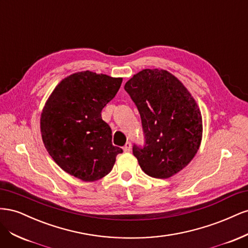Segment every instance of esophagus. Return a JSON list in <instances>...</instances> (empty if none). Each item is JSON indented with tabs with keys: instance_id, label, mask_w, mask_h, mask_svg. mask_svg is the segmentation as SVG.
I'll return each instance as SVG.
<instances>
[{
	"instance_id": "34e87169",
	"label": "esophagus",
	"mask_w": 248,
	"mask_h": 248,
	"mask_svg": "<svg viewBox=\"0 0 248 248\" xmlns=\"http://www.w3.org/2000/svg\"><path fill=\"white\" fill-rule=\"evenodd\" d=\"M123 150H124L125 152H129V151H130V150H131V144H130L129 141L126 142L125 146L123 147Z\"/></svg>"
}]
</instances>
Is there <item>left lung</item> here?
<instances>
[{
	"mask_svg": "<svg viewBox=\"0 0 248 248\" xmlns=\"http://www.w3.org/2000/svg\"><path fill=\"white\" fill-rule=\"evenodd\" d=\"M139 109L145 142L133 155L150 177L167 179L184 169L201 145L202 115L183 84L167 70L144 69L125 84Z\"/></svg>",
	"mask_w": 248,
	"mask_h": 248,
	"instance_id": "left-lung-1",
	"label": "left lung"
}]
</instances>
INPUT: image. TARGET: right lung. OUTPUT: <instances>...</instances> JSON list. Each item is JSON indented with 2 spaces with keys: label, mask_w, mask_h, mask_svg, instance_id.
<instances>
[{
  "label": "right lung",
  "mask_w": 248,
  "mask_h": 248,
  "mask_svg": "<svg viewBox=\"0 0 248 248\" xmlns=\"http://www.w3.org/2000/svg\"><path fill=\"white\" fill-rule=\"evenodd\" d=\"M122 78L91 71L74 73L56 87L44 107L40 128L58 166L82 181L107 176L123 150L112 145L101 110L114 98Z\"/></svg>",
  "instance_id": "add662e5"
}]
</instances>
